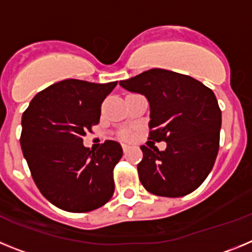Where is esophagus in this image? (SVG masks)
Listing matches in <instances>:
<instances>
[{
    "instance_id": "obj_1",
    "label": "esophagus",
    "mask_w": 252,
    "mask_h": 252,
    "mask_svg": "<svg viewBox=\"0 0 252 252\" xmlns=\"http://www.w3.org/2000/svg\"><path fill=\"white\" fill-rule=\"evenodd\" d=\"M128 148H130V146H128L127 144H125V142H124V144H122V149H124V151H127Z\"/></svg>"
}]
</instances>
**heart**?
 Segmentation results:
<instances>
[{"mask_svg":"<svg viewBox=\"0 0 252 252\" xmlns=\"http://www.w3.org/2000/svg\"><path fill=\"white\" fill-rule=\"evenodd\" d=\"M120 137H121V139H130V137H131V131L124 130L121 133H120Z\"/></svg>","mask_w":252,"mask_h":252,"instance_id":"1","label":"heart"}]
</instances>
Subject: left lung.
<instances>
[{
    "label": "left lung",
    "instance_id": "8db88e82",
    "mask_svg": "<svg viewBox=\"0 0 252 252\" xmlns=\"http://www.w3.org/2000/svg\"><path fill=\"white\" fill-rule=\"evenodd\" d=\"M120 86L148 98L149 139L166 142L164 151L140 148L137 173L144 188L169 198L194 192L212 170L220 149L222 119L215 93L189 75L158 68Z\"/></svg>",
    "mask_w": 252,
    "mask_h": 252
}]
</instances>
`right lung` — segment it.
<instances>
[{"label":"right lung","mask_w":252,"mask_h":252,"mask_svg":"<svg viewBox=\"0 0 252 252\" xmlns=\"http://www.w3.org/2000/svg\"><path fill=\"white\" fill-rule=\"evenodd\" d=\"M116 86L65 79L37 93L22 115V154L41 194L58 208L90 212L113 195L121 145L106 140L90 150L83 136L99 122L102 102Z\"/></svg>","instance_id":"add662e5"}]
</instances>
